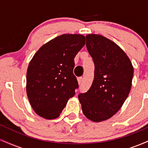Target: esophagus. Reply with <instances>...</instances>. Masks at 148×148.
<instances>
[{"mask_svg":"<svg viewBox=\"0 0 148 148\" xmlns=\"http://www.w3.org/2000/svg\"><path fill=\"white\" fill-rule=\"evenodd\" d=\"M77 80H78V83H79V85L81 84V83H82L83 81V77H79L77 79Z\"/></svg>","mask_w":148,"mask_h":148,"instance_id":"obj_1","label":"esophagus"}]
</instances>
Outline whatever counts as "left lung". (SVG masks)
I'll return each instance as SVG.
<instances>
[{"instance_id":"obj_1","label":"left lung","mask_w":148,"mask_h":148,"mask_svg":"<svg viewBox=\"0 0 148 148\" xmlns=\"http://www.w3.org/2000/svg\"><path fill=\"white\" fill-rule=\"evenodd\" d=\"M86 38L95 64L94 79L90 89L78 97L86 118L98 123L111 118L123 106L132 87L134 68L114 42L95 34Z\"/></svg>"}]
</instances>
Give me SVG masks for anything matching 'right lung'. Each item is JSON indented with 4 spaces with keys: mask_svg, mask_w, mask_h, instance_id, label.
Returning a JSON list of instances; mask_svg holds the SVG:
<instances>
[{
    "mask_svg": "<svg viewBox=\"0 0 148 148\" xmlns=\"http://www.w3.org/2000/svg\"><path fill=\"white\" fill-rule=\"evenodd\" d=\"M86 44L84 35L64 34L47 42L30 62L26 92L32 108L46 119L58 118L79 88L74 58Z\"/></svg>",
    "mask_w": 148,
    "mask_h": 148,
    "instance_id": "1",
    "label": "right lung"
}]
</instances>
